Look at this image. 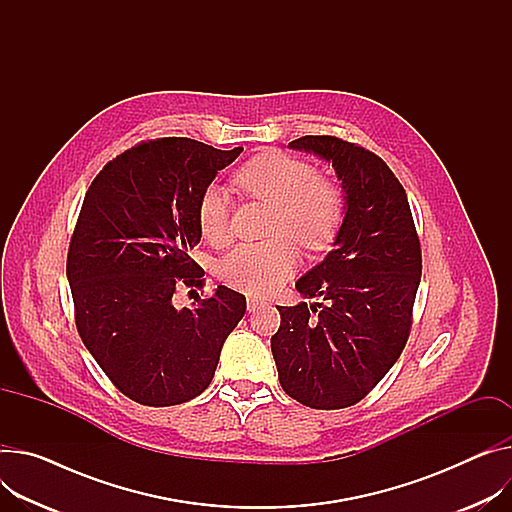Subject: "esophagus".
I'll use <instances>...</instances> for the list:
<instances>
[{
    "label": "esophagus",
    "mask_w": 512,
    "mask_h": 512,
    "mask_svg": "<svg viewBox=\"0 0 512 512\" xmlns=\"http://www.w3.org/2000/svg\"><path fill=\"white\" fill-rule=\"evenodd\" d=\"M246 305H248V311H256V309L268 305V301H266V299H260V297H248V299H246Z\"/></svg>",
    "instance_id": "esophagus-1"
}]
</instances>
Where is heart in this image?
Masks as SVG:
<instances>
[{
  "label": "heart",
  "instance_id": "1",
  "mask_svg": "<svg viewBox=\"0 0 512 512\" xmlns=\"http://www.w3.org/2000/svg\"><path fill=\"white\" fill-rule=\"evenodd\" d=\"M240 192L272 205L266 242L233 246L219 260V277L240 291L264 293L285 283L299 264L295 242L307 252L332 244L344 219V192L316 168L283 151H266L233 174ZM196 221L205 238L221 246L231 235V203L221 186L211 184L196 205ZM290 238L287 239L286 235Z\"/></svg>",
  "mask_w": 512,
  "mask_h": 512
}]
</instances>
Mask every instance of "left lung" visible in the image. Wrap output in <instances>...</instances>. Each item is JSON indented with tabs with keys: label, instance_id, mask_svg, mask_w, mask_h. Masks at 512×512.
I'll return each instance as SVG.
<instances>
[{
	"label": "left lung",
	"instance_id": "left-lung-1",
	"mask_svg": "<svg viewBox=\"0 0 512 512\" xmlns=\"http://www.w3.org/2000/svg\"><path fill=\"white\" fill-rule=\"evenodd\" d=\"M330 162L346 192L334 250L297 281L318 303L277 305L270 338L287 396L316 410L355 406L402 355L422 274L404 186L373 151L332 135L289 143Z\"/></svg>",
	"mask_w": 512,
	"mask_h": 512
}]
</instances>
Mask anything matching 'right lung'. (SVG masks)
I'll return each mask as SVG.
<instances>
[{"mask_svg": "<svg viewBox=\"0 0 512 512\" xmlns=\"http://www.w3.org/2000/svg\"><path fill=\"white\" fill-rule=\"evenodd\" d=\"M242 149L186 137L141 141L110 160L84 196L67 252L75 326L106 377L137 404L201 396L244 318L246 297L227 287L196 295L192 307L172 303L178 287L205 285L188 254L201 242L196 205Z\"/></svg>", "mask_w": 512, "mask_h": 512, "instance_id": "obj_1", "label": "right lung"}]
</instances>
